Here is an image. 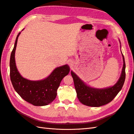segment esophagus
Returning a JSON list of instances; mask_svg holds the SVG:
<instances>
[{
  "label": "esophagus",
  "instance_id": "obj_1",
  "mask_svg": "<svg viewBox=\"0 0 134 134\" xmlns=\"http://www.w3.org/2000/svg\"><path fill=\"white\" fill-rule=\"evenodd\" d=\"M70 65H71V63H70Z\"/></svg>",
  "mask_w": 134,
  "mask_h": 134
}]
</instances>
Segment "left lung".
<instances>
[{
  "mask_svg": "<svg viewBox=\"0 0 134 134\" xmlns=\"http://www.w3.org/2000/svg\"><path fill=\"white\" fill-rule=\"evenodd\" d=\"M122 55L123 65L121 76L112 87L100 89L91 87L85 84L76 74L71 71V74L73 77L77 97L81 104L92 107H100L111 102L117 95L124 84L126 77L125 58L122 53Z\"/></svg>",
  "mask_w": 134,
  "mask_h": 134,
  "instance_id": "left-lung-1",
  "label": "left lung"
}]
</instances>
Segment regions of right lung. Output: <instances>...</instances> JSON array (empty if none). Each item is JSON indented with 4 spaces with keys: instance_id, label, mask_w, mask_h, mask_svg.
Segmentation results:
<instances>
[{
    "instance_id": "1",
    "label": "right lung",
    "mask_w": 134,
    "mask_h": 134,
    "mask_svg": "<svg viewBox=\"0 0 134 134\" xmlns=\"http://www.w3.org/2000/svg\"><path fill=\"white\" fill-rule=\"evenodd\" d=\"M24 29L22 30V31ZM20 32L16 37L10 57V77L15 90L22 98L34 106H45L52 102L57 95V90L63 78L70 72L67 64L54 69L49 76L41 80L33 81L23 77L16 67L15 51Z\"/></svg>"
}]
</instances>
